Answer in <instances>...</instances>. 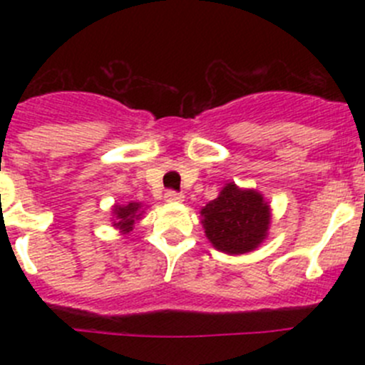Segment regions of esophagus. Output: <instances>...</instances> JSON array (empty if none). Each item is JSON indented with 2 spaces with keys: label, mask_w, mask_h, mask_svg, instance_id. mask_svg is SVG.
Instances as JSON below:
<instances>
[{
  "label": "esophagus",
  "mask_w": 365,
  "mask_h": 365,
  "mask_svg": "<svg viewBox=\"0 0 365 365\" xmlns=\"http://www.w3.org/2000/svg\"><path fill=\"white\" fill-rule=\"evenodd\" d=\"M164 197L169 203H180V201H183V194L176 192V190H168V192L164 194Z\"/></svg>",
  "instance_id": "obj_1"
}]
</instances>
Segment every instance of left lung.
<instances>
[{
  "label": "left lung",
  "instance_id": "obj_1",
  "mask_svg": "<svg viewBox=\"0 0 365 365\" xmlns=\"http://www.w3.org/2000/svg\"><path fill=\"white\" fill-rule=\"evenodd\" d=\"M210 244L220 252H251L267 238L270 206L257 190L226 183L219 196L201 210Z\"/></svg>",
  "mask_w": 365,
  "mask_h": 365
}]
</instances>
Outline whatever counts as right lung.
<instances>
[{
    "mask_svg": "<svg viewBox=\"0 0 365 365\" xmlns=\"http://www.w3.org/2000/svg\"><path fill=\"white\" fill-rule=\"evenodd\" d=\"M113 226L120 230L121 233L132 231L134 224L141 219V203H128V205H114L113 206Z\"/></svg>",
    "mask_w": 365,
    "mask_h": 365,
    "instance_id": "right-lung-1",
    "label": "right lung"
}]
</instances>
